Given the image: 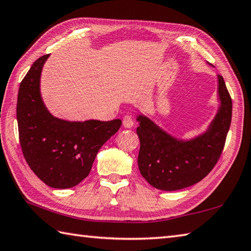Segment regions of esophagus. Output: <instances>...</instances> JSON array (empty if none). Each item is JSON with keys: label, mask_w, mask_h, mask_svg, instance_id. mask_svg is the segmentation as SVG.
<instances>
[{"label": "esophagus", "mask_w": 251, "mask_h": 251, "mask_svg": "<svg viewBox=\"0 0 251 251\" xmlns=\"http://www.w3.org/2000/svg\"><path fill=\"white\" fill-rule=\"evenodd\" d=\"M123 126L125 127V128H131L132 126H134V120H132L131 115H125L123 117Z\"/></svg>", "instance_id": "esophagus-1"}]
</instances>
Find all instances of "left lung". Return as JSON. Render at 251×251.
I'll return each instance as SVG.
<instances>
[{
	"label": "left lung",
	"mask_w": 251,
	"mask_h": 251,
	"mask_svg": "<svg viewBox=\"0 0 251 251\" xmlns=\"http://www.w3.org/2000/svg\"><path fill=\"white\" fill-rule=\"evenodd\" d=\"M220 106L208 129L193 139H177L148 117L139 114L138 168L154 188L173 191L197 184L217 164L232 121V99L223 77L218 75Z\"/></svg>",
	"instance_id": "left-lung-1"
}]
</instances>
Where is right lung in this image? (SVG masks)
Instances as JSON below:
<instances>
[{"label": "right lung", "instance_id": "add662e5", "mask_svg": "<svg viewBox=\"0 0 251 251\" xmlns=\"http://www.w3.org/2000/svg\"><path fill=\"white\" fill-rule=\"evenodd\" d=\"M49 56L39 57L19 86V141L33 173L50 187L65 189L89 175L98 151L116 134L122 121L71 122L53 116L40 92L42 67Z\"/></svg>", "mask_w": 251, "mask_h": 251}]
</instances>
